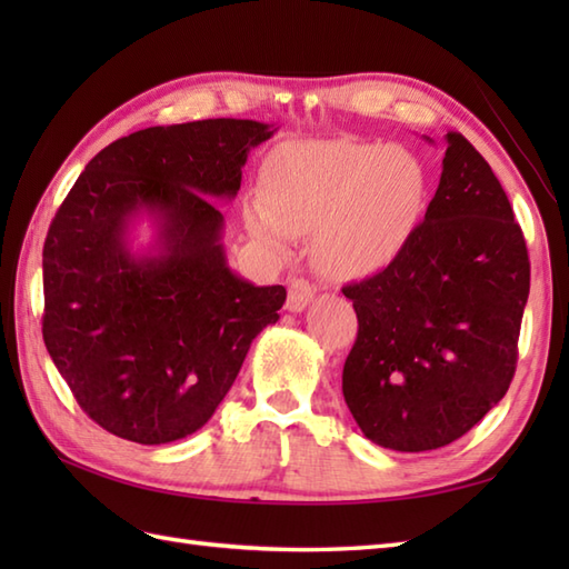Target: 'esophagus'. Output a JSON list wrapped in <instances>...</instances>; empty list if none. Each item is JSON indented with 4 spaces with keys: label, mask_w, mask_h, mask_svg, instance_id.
Instances as JSON below:
<instances>
[{
    "label": "esophagus",
    "mask_w": 569,
    "mask_h": 569,
    "mask_svg": "<svg viewBox=\"0 0 569 569\" xmlns=\"http://www.w3.org/2000/svg\"><path fill=\"white\" fill-rule=\"evenodd\" d=\"M316 298V286L306 278H291V283H288V300H286V308L291 312H300L310 306V300Z\"/></svg>",
    "instance_id": "obj_1"
}]
</instances>
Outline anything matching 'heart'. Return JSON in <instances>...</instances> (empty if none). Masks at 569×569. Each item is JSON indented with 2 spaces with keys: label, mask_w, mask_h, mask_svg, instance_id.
<instances>
[{
  "label": "heart",
  "mask_w": 569,
  "mask_h": 569,
  "mask_svg": "<svg viewBox=\"0 0 569 569\" xmlns=\"http://www.w3.org/2000/svg\"><path fill=\"white\" fill-rule=\"evenodd\" d=\"M422 204L426 173L403 147L291 141L266 159L261 202L247 208V227L278 247L291 234L316 232L325 273L367 278L406 249Z\"/></svg>",
  "instance_id": "1"
}]
</instances>
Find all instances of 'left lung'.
Listing matches in <instances>:
<instances>
[{
  "mask_svg": "<svg viewBox=\"0 0 569 569\" xmlns=\"http://www.w3.org/2000/svg\"><path fill=\"white\" fill-rule=\"evenodd\" d=\"M440 186L393 263L342 293L359 330L342 393L371 442L396 452L462 438L506 396L530 291L511 202L459 131Z\"/></svg>",
  "mask_w": 569,
  "mask_h": 569,
  "instance_id": "left-lung-1",
  "label": "left lung"
}]
</instances>
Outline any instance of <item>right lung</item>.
Returning a JSON list of instances; mask_svg holds the SVG:
<instances>
[{
	"instance_id": "1",
	"label": "right lung",
	"mask_w": 569,
	"mask_h": 569,
	"mask_svg": "<svg viewBox=\"0 0 569 569\" xmlns=\"http://www.w3.org/2000/svg\"><path fill=\"white\" fill-rule=\"evenodd\" d=\"M273 134L251 119L149 127L104 147L60 204L43 244V342L78 406L139 445L200 430L249 347L286 303L283 286L232 273L220 244L249 149ZM160 222L156 254L126 244L131 216Z\"/></svg>"
}]
</instances>
